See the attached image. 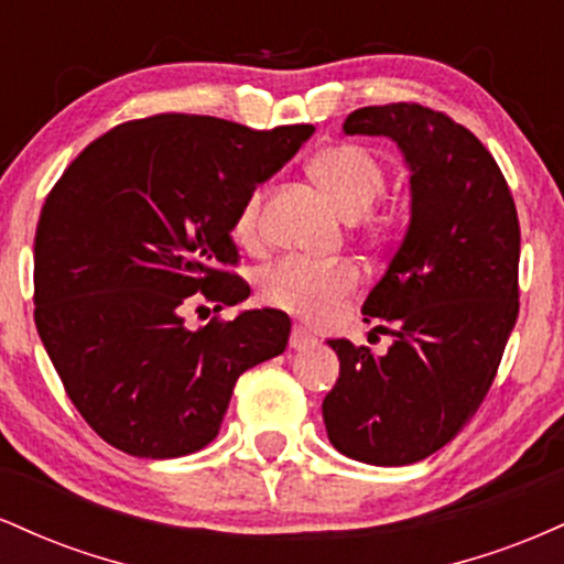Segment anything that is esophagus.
I'll return each instance as SVG.
<instances>
[{"label": "esophagus", "instance_id": "34e87169", "mask_svg": "<svg viewBox=\"0 0 564 564\" xmlns=\"http://www.w3.org/2000/svg\"><path fill=\"white\" fill-rule=\"evenodd\" d=\"M310 345H315L313 336H310L307 332H304L302 326H294V332H291V339H289V347H291V349H296V352H300V349H307Z\"/></svg>", "mask_w": 564, "mask_h": 564}]
</instances>
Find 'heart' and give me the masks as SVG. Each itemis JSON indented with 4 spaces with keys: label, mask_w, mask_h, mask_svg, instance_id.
<instances>
[{
    "label": "heart",
    "mask_w": 564,
    "mask_h": 564,
    "mask_svg": "<svg viewBox=\"0 0 564 564\" xmlns=\"http://www.w3.org/2000/svg\"><path fill=\"white\" fill-rule=\"evenodd\" d=\"M310 174L336 209L349 219L364 217L384 191V170L377 156L355 142H341L321 151L310 161ZM257 217H260V193H251L238 215V236H251L257 230ZM358 283L360 273L355 264H323L300 257L270 264L260 275L264 302L313 323L332 318L334 310L358 289Z\"/></svg>",
    "instance_id": "b5f03b06"
}]
</instances>
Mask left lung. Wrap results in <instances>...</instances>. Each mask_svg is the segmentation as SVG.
I'll list each match as a JSON object with an SVG mask.
<instances>
[{"label": "left lung", "mask_w": 564, "mask_h": 564, "mask_svg": "<svg viewBox=\"0 0 564 564\" xmlns=\"http://www.w3.org/2000/svg\"><path fill=\"white\" fill-rule=\"evenodd\" d=\"M345 134L390 138L411 174V219L364 302L384 355L328 339L339 379L323 400L332 445L403 467L451 443L494 384L520 310V223L501 170L467 127L416 102L368 106Z\"/></svg>", "instance_id": "1"}]
</instances>
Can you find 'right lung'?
I'll list each match as a JSON object with an SVG mask.
<instances>
[{"label":"right lung","instance_id":"obj_1","mask_svg":"<svg viewBox=\"0 0 564 564\" xmlns=\"http://www.w3.org/2000/svg\"><path fill=\"white\" fill-rule=\"evenodd\" d=\"M313 124L257 132L215 116L161 113L89 142L42 206L34 318L70 403L113 448L177 458L217 437L246 368L289 345L273 307L185 328L183 304L243 302L230 232L246 198Z\"/></svg>","mask_w":564,"mask_h":564}]
</instances>
